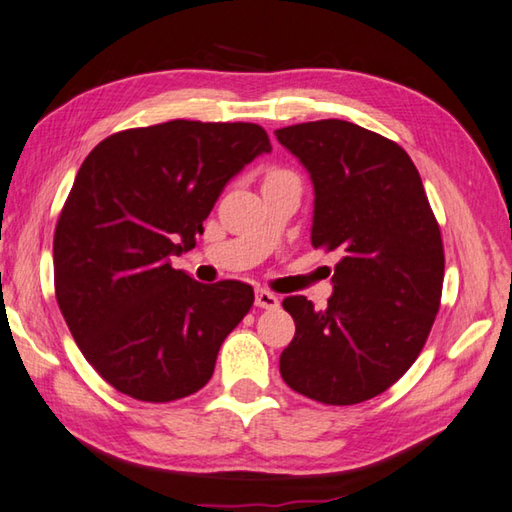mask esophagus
<instances>
[{"label": "esophagus", "instance_id": "obj_1", "mask_svg": "<svg viewBox=\"0 0 512 512\" xmlns=\"http://www.w3.org/2000/svg\"><path fill=\"white\" fill-rule=\"evenodd\" d=\"M281 305L278 296L267 292V289H256V307H263V310H276Z\"/></svg>", "mask_w": 512, "mask_h": 512}]
</instances>
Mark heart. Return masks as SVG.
<instances>
[{
  "instance_id": "1",
  "label": "heart",
  "mask_w": 512,
  "mask_h": 512,
  "mask_svg": "<svg viewBox=\"0 0 512 512\" xmlns=\"http://www.w3.org/2000/svg\"><path fill=\"white\" fill-rule=\"evenodd\" d=\"M272 173H274V171H272Z\"/></svg>"
}]
</instances>
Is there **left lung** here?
Instances as JSON below:
<instances>
[{"mask_svg":"<svg viewBox=\"0 0 512 512\" xmlns=\"http://www.w3.org/2000/svg\"><path fill=\"white\" fill-rule=\"evenodd\" d=\"M314 182V249L341 256L325 310L287 296L296 334L281 354L294 392L354 406L397 383L417 361L435 323L441 229L410 156L397 142L345 120L276 131Z\"/></svg>","mask_w":512,"mask_h":512,"instance_id":"1","label":"left lung"}]
</instances>
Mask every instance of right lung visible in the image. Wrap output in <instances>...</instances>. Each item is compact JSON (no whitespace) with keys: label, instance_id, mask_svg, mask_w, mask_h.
Returning <instances> with one entry per match:
<instances>
[{"label":"right lung","instance_id":"add662e5","mask_svg":"<svg viewBox=\"0 0 512 512\" xmlns=\"http://www.w3.org/2000/svg\"><path fill=\"white\" fill-rule=\"evenodd\" d=\"M272 151L252 122L171 120L104 138L77 171L53 236L55 298L102 379L169 403L207 385L252 285L198 283L169 256L189 252L220 191Z\"/></svg>","mask_w":512,"mask_h":512}]
</instances>
